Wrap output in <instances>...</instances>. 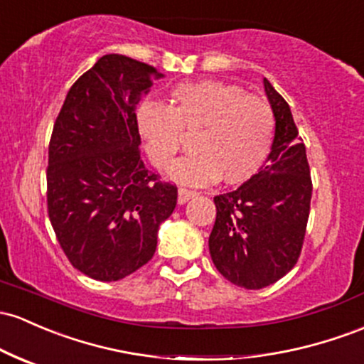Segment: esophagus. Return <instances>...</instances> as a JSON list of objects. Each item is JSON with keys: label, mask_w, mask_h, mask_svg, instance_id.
<instances>
[{"label": "esophagus", "mask_w": 364, "mask_h": 364, "mask_svg": "<svg viewBox=\"0 0 364 364\" xmlns=\"http://www.w3.org/2000/svg\"><path fill=\"white\" fill-rule=\"evenodd\" d=\"M195 191L193 190H186V188H179L178 190V202L179 203H186L190 200L191 197H195Z\"/></svg>", "instance_id": "esophagus-1"}]
</instances>
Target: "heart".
I'll list each match as a JSON object with an SVG mask.
<instances>
[{
    "label": "heart",
    "instance_id": "1",
    "mask_svg": "<svg viewBox=\"0 0 364 364\" xmlns=\"http://www.w3.org/2000/svg\"><path fill=\"white\" fill-rule=\"evenodd\" d=\"M150 161L167 167L183 146V131L198 133L197 154L181 159L169 178L203 186L219 178L228 185L250 179L269 155L274 138L273 109L242 87L219 81L183 82L173 90V107L145 102L136 114Z\"/></svg>",
    "mask_w": 364,
    "mask_h": 364
}]
</instances>
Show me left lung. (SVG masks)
<instances>
[{"label": "left lung", "mask_w": 364, "mask_h": 364, "mask_svg": "<svg viewBox=\"0 0 364 364\" xmlns=\"http://www.w3.org/2000/svg\"><path fill=\"white\" fill-rule=\"evenodd\" d=\"M264 91L277 121L267 164L237 190L214 197L209 237L219 273L247 290L273 285L295 266L313 195L306 146L289 103L267 79Z\"/></svg>", "instance_id": "obj_1"}]
</instances>
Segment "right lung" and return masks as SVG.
<instances>
[{
  "mask_svg": "<svg viewBox=\"0 0 364 364\" xmlns=\"http://www.w3.org/2000/svg\"><path fill=\"white\" fill-rule=\"evenodd\" d=\"M162 72L105 55L72 85L48 149V215L70 264L117 282L154 257L178 188L139 157L136 105Z\"/></svg>",
  "mask_w": 364,
  "mask_h": 364,
  "instance_id": "right-lung-1",
  "label": "right lung"
}]
</instances>
